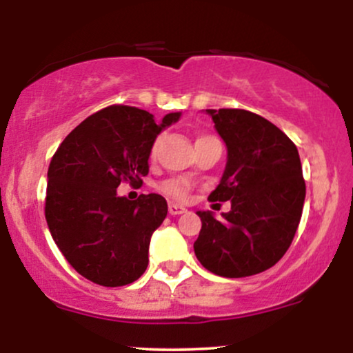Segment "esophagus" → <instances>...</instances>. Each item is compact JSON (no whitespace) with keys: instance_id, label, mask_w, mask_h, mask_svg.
<instances>
[{"instance_id":"34e87169","label":"esophagus","mask_w":353,"mask_h":353,"mask_svg":"<svg viewBox=\"0 0 353 353\" xmlns=\"http://www.w3.org/2000/svg\"><path fill=\"white\" fill-rule=\"evenodd\" d=\"M184 212H185L184 205L174 204V202L169 204V214H171V216H179V214H184Z\"/></svg>"}]
</instances>
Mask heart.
<instances>
[{"mask_svg": "<svg viewBox=\"0 0 353 353\" xmlns=\"http://www.w3.org/2000/svg\"><path fill=\"white\" fill-rule=\"evenodd\" d=\"M156 152H157V141H154L151 145V157L156 156ZM163 190L168 194V196L176 197V199H184V197L188 196V182L182 179L168 181L163 184Z\"/></svg>", "mask_w": 353, "mask_h": 353, "instance_id": "b5f03b06", "label": "heart"}]
</instances>
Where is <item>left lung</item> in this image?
Returning <instances> with one entry per match:
<instances>
[{
    "label": "left lung",
    "instance_id": "1",
    "mask_svg": "<svg viewBox=\"0 0 353 353\" xmlns=\"http://www.w3.org/2000/svg\"><path fill=\"white\" fill-rule=\"evenodd\" d=\"M228 148V163L210 201H230L216 219L202 221L194 242L197 261L221 277L270 269L287 252L302 216L305 182L295 144L277 125L244 109H205Z\"/></svg>",
    "mask_w": 353,
    "mask_h": 353
}]
</instances>
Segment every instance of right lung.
<instances>
[{
  "mask_svg": "<svg viewBox=\"0 0 353 353\" xmlns=\"http://www.w3.org/2000/svg\"><path fill=\"white\" fill-rule=\"evenodd\" d=\"M131 106H109L74 128L48 169L46 222L66 261L88 281L104 287L132 283L149 264L154 230L168 216L159 194L137 201L119 196L121 181L141 182L149 172L156 137L177 123Z\"/></svg>",
  "mask_w": 353,
  "mask_h": 353,
  "instance_id": "right-lung-1",
  "label": "right lung"
}]
</instances>
